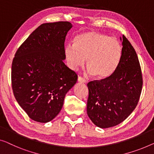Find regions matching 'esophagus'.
Wrapping results in <instances>:
<instances>
[{"label":"esophagus","instance_id":"esophagus-1","mask_svg":"<svg viewBox=\"0 0 154 154\" xmlns=\"http://www.w3.org/2000/svg\"><path fill=\"white\" fill-rule=\"evenodd\" d=\"M77 80H78V82H81V83H86V79H85L84 77H81V76L78 77Z\"/></svg>","mask_w":154,"mask_h":154}]
</instances>
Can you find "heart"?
<instances>
[{
	"mask_svg": "<svg viewBox=\"0 0 154 154\" xmlns=\"http://www.w3.org/2000/svg\"><path fill=\"white\" fill-rule=\"evenodd\" d=\"M66 59L71 69L86 66L97 79L110 76L116 69L122 55V46L118 39L106 34L90 31L78 35L74 44L66 45Z\"/></svg>",
	"mask_w": 154,
	"mask_h": 154,
	"instance_id": "heart-1",
	"label": "heart"
}]
</instances>
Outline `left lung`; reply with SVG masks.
Listing matches in <instances>:
<instances>
[{
    "instance_id": "left-lung-1",
    "label": "left lung",
    "mask_w": 154,
    "mask_h": 154,
    "mask_svg": "<svg viewBox=\"0 0 154 154\" xmlns=\"http://www.w3.org/2000/svg\"><path fill=\"white\" fill-rule=\"evenodd\" d=\"M120 61L108 77L88 82L87 114L98 127L125 120L136 109L143 88V73L136 50L125 35Z\"/></svg>"
}]
</instances>
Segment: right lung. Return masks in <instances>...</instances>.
Segmentation results:
<instances>
[{"instance_id": "right-lung-1", "label": "right lung", "mask_w": 154, "mask_h": 154, "mask_svg": "<svg viewBox=\"0 0 154 154\" xmlns=\"http://www.w3.org/2000/svg\"><path fill=\"white\" fill-rule=\"evenodd\" d=\"M72 27L68 21L38 26L16 52L11 64V87L18 104L38 122L51 121L59 113L77 75L67 67L64 43Z\"/></svg>"}]
</instances>
